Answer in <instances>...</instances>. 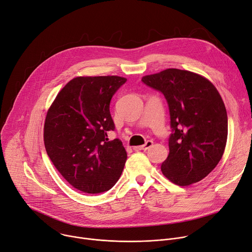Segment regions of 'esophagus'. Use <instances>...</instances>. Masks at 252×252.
Returning a JSON list of instances; mask_svg holds the SVG:
<instances>
[{"instance_id":"obj_1","label":"esophagus","mask_w":252,"mask_h":252,"mask_svg":"<svg viewBox=\"0 0 252 252\" xmlns=\"http://www.w3.org/2000/svg\"><path fill=\"white\" fill-rule=\"evenodd\" d=\"M152 144H153V141H152V140H147V141L145 142V144H144V145H141V146H135V147H134V149H135V150H146V149H148L149 147H151V146H152Z\"/></svg>"}]
</instances>
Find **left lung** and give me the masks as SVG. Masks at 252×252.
<instances>
[{
    "label": "left lung",
    "instance_id": "1",
    "mask_svg": "<svg viewBox=\"0 0 252 252\" xmlns=\"http://www.w3.org/2000/svg\"><path fill=\"white\" fill-rule=\"evenodd\" d=\"M142 82L161 92L169 109L172 133L163 176L182 187L200 182L219 163L227 142V112L219 92L206 77L178 68L145 75Z\"/></svg>",
    "mask_w": 252,
    "mask_h": 252
}]
</instances>
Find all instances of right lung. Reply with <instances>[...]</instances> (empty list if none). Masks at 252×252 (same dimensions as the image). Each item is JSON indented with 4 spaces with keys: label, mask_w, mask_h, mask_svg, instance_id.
Masks as SVG:
<instances>
[{
    "label": "right lung",
    "mask_w": 252,
    "mask_h": 252,
    "mask_svg": "<svg viewBox=\"0 0 252 252\" xmlns=\"http://www.w3.org/2000/svg\"><path fill=\"white\" fill-rule=\"evenodd\" d=\"M125 77L77 76L56 95L44 123V145L61 175L88 193L109 190L119 180L127 152L118 138L109 141L115 124L110 114L114 94Z\"/></svg>",
    "instance_id": "right-lung-1"
}]
</instances>
